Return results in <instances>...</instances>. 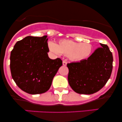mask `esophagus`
<instances>
[{
	"label": "esophagus",
	"mask_w": 122,
	"mask_h": 122,
	"mask_svg": "<svg viewBox=\"0 0 122 122\" xmlns=\"http://www.w3.org/2000/svg\"><path fill=\"white\" fill-rule=\"evenodd\" d=\"M62 64H63V65H64V66H66L67 65V62H66V61H63Z\"/></svg>",
	"instance_id": "obj_1"
}]
</instances>
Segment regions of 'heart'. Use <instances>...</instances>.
Listing matches in <instances>:
<instances>
[{
    "mask_svg": "<svg viewBox=\"0 0 122 122\" xmlns=\"http://www.w3.org/2000/svg\"><path fill=\"white\" fill-rule=\"evenodd\" d=\"M48 45L51 51L58 55L62 54L68 56L70 60L73 61L85 59L92 51V46L89 43H79L69 40L60 41L58 45L50 41Z\"/></svg>",
    "mask_w": 122,
    "mask_h": 122,
    "instance_id": "b5f03b06",
    "label": "heart"
}]
</instances>
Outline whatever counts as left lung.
Listing matches in <instances>:
<instances>
[{"instance_id": "8db88e82", "label": "left lung", "mask_w": 122, "mask_h": 122, "mask_svg": "<svg viewBox=\"0 0 122 122\" xmlns=\"http://www.w3.org/2000/svg\"><path fill=\"white\" fill-rule=\"evenodd\" d=\"M100 45L87 59L67 64L68 82L76 93L93 94L101 89L110 78L112 54L107 45Z\"/></svg>"}]
</instances>
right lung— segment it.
Listing matches in <instances>:
<instances>
[{
  "instance_id": "right-lung-1",
  "label": "right lung",
  "mask_w": 122,
  "mask_h": 122,
  "mask_svg": "<svg viewBox=\"0 0 122 122\" xmlns=\"http://www.w3.org/2000/svg\"><path fill=\"white\" fill-rule=\"evenodd\" d=\"M47 36L28 37L15 43L10 55L12 77L18 87L29 94L45 93L62 65V60H51Z\"/></svg>"
}]
</instances>
